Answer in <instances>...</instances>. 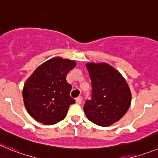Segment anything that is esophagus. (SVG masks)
<instances>
[{"instance_id": "1", "label": "esophagus", "mask_w": 158, "mask_h": 158, "mask_svg": "<svg viewBox=\"0 0 158 158\" xmlns=\"http://www.w3.org/2000/svg\"><path fill=\"white\" fill-rule=\"evenodd\" d=\"M76 102L77 103V104H81V102H82V98L81 97H77L76 98Z\"/></svg>"}]
</instances>
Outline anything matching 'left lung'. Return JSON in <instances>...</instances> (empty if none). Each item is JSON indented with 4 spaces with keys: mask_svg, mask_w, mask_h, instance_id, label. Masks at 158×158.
I'll list each match as a JSON object with an SVG mask.
<instances>
[{
    "mask_svg": "<svg viewBox=\"0 0 158 158\" xmlns=\"http://www.w3.org/2000/svg\"><path fill=\"white\" fill-rule=\"evenodd\" d=\"M91 80V99L84 111L87 118L100 127H109L118 121L129 109L131 91L125 78L106 63H88Z\"/></svg>",
    "mask_w": 158,
    "mask_h": 158,
    "instance_id": "left-lung-1",
    "label": "left lung"
}]
</instances>
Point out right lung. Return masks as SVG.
Instances as JSON below:
<instances>
[{"mask_svg":"<svg viewBox=\"0 0 158 158\" xmlns=\"http://www.w3.org/2000/svg\"><path fill=\"white\" fill-rule=\"evenodd\" d=\"M76 63L54 57L37 67L24 85V104L29 115L44 125H54L65 118L69 106L75 103L70 95L71 85L67 74Z\"/></svg>","mask_w":158,"mask_h":158,"instance_id":"right-lung-1","label":"right lung"}]
</instances>
